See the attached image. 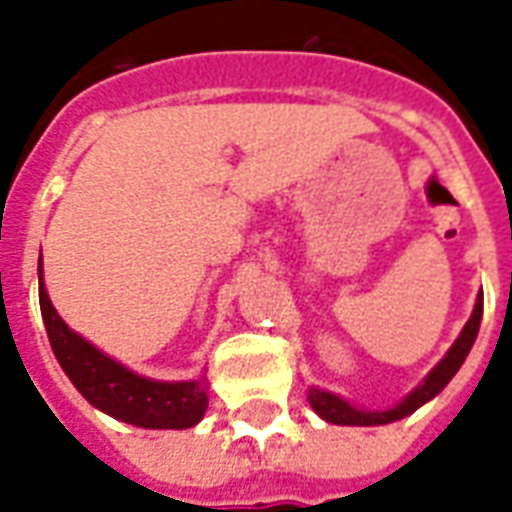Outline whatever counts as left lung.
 I'll return each instance as SVG.
<instances>
[{
	"label": "left lung",
	"instance_id": "1",
	"mask_svg": "<svg viewBox=\"0 0 512 512\" xmlns=\"http://www.w3.org/2000/svg\"><path fill=\"white\" fill-rule=\"evenodd\" d=\"M480 321H483V293H480V299L474 304L472 318L463 326L461 337L455 340V345L447 351V356H444L439 365L430 370V376L425 378L403 403H397L395 408H389V411H359V408L348 406V403L340 400L337 395H329V392L315 389V386H312L310 395H307L310 397V406L315 408L326 422H334V425H386V422L408 417V414H414L422 403H428L430 397H436L444 386L450 384V378L458 373V367L463 365V359L472 351L474 337L480 332Z\"/></svg>",
	"mask_w": 512,
	"mask_h": 512
}]
</instances>
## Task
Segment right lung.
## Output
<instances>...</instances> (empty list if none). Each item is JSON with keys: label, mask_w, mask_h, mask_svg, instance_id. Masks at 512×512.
Here are the masks:
<instances>
[{"label": "right lung", "mask_w": 512, "mask_h": 512, "mask_svg": "<svg viewBox=\"0 0 512 512\" xmlns=\"http://www.w3.org/2000/svg\"><path fill=\"white\" fill-rule=\"evenodd\" d=\"M38 285L40 312H43L51 351L65 370V376L71 378L73 386L95 408L136 428L180 430L200 422L208 408V392L202 381L164 384V381L134 376L131 370L117 365L115 359L95 351L87 340L71 332L57 310L51 307L49 293L43 288V277Z\"/></svg>", "instance_id": "obj_1"}]
</instances>
